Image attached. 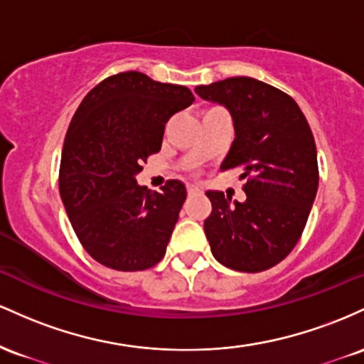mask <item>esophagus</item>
I'll list each match as a JSON object with an SVG mask.
<instances>
[{
	"label": "esophagus",
	"mask_w": 364,
	"mask_h": 364,
	"mask_svg": "<svg viewBox=\"0 0 364 364\" xmlns=\"http://www.w3.org/2000/svg\"><path fill=\"white\" fill-rule=\"evenodd\" d=\"M201 193V189H199L198 186H194V183H189V186H187V194L189 196H194V194H199Z\"/></svg>",
	"instance_id": "esophagus-1"
}]
</instances>
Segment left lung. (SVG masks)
Wrapping results in <instances>:
<instances>
[{"mask_svg": "<svg viewBox=\"0 0 364 364\" xmlns=\"http://www.w3.org/2000/svg\"><path fill=\"white\" fill-rule=\"evenodd\" d=\"M196 92L232 113L235 139L222 171L242 168L247 178L244 203L206 193L211 252L232 270L264 272L291 255L308 222L320 181L313 132L289 94L251 77L199 85Z\"/></svg>", "mask_w": 364, "mask_h": 364, "instance_id": "obj_1", "label": "left lung"}]
</instances>
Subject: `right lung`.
I'll return each mask as SVG.
<instances>
[{"mask_svg":"<svg viewBox=\"0 0 364 364\" xmlns=\"http://www.w3.org/2000/svg\"><path fill=\"white\" fill-rule=\"evenodd\" d=\"M194 101L183 85L120 72L87 92L77 108L60 163V196L87 255L118 272L160 263L186 201V186L160 193L137 186L142 163L161 148L165 124Z\"/></svg>","mask_w":364,"mask_h":364,"instance_id":"add662e5","label":"right lung"}]
</instances>
